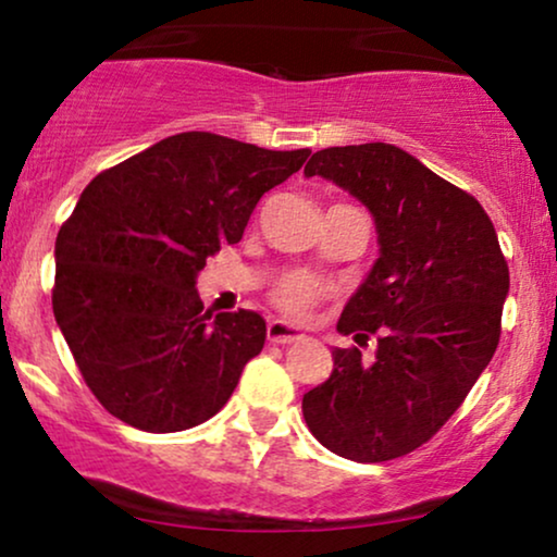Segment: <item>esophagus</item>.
<instances>
[{"label":"esophagus","instance_id":"1","mask_svg":"<svg viewBox=\"0 0 557 557\" xmlns=\"http://www.w3.org/2000/svg\"><path fill=\"white\" fill-rule=\"evenodd\" d=\"M265 333H268V341H271V343H297V341L305 338V333H301L299 327H294V325H289V322H284V320H271V322H268Z\"/></svg>","mask_w":557,"mask_h":557}]
</instances>
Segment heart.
I'll use <instances>...</instances> for the list:
<instances>
[{
	"mask_svg": "<svg viewBox=\"0 0 557 557\" xmlns=\"http://www.w3.org/2000/svg\"><path fill=\"white\" fill-rule=\"evenodd\" d=\"M325 292L327 289L322 281L307 276V273H292V276H286L276 286V294H273V297H276V305L281 310L292 314H305L325 297Z\"/></svg>",
	"mask_w": 557,
	"mask_h": 557,
	"instance_id": "obj_1",
	"label": "heart"
}]
</instances>
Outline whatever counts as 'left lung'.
Masks as SVG:
<instances>
[{
  "mask_svg": "<svg viewBox=\"0 0 557 557\" xmlns=\"http://www.w3.org/2000/svg\"><path fill=\"white\" fill-rule=\"evenodd\" d=\"M305 175L367 206L380 256L338 320L356 343L376 335L374 359L335 348L301 413L335 455L403 457L449 421L496 354L509 265L483 206L395 144L320 149Z\"/></svg>",
  "mask_w": 557,
  "mask_h": 557,
  "instance_id": "left-lung-1",
  "label": "left lung"
}]
</instances>
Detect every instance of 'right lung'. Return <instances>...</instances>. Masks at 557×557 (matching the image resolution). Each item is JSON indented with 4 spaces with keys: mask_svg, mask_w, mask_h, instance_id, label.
<instances>
[{
    "mask_svg": "<svg viewBox=\"0 0 557 557\" xmlns=\"http://www.w3.org/2000/svg\"><path fill=\"white\" fill-rule=\"evenodd\" d=\"M310 149L185 132L95 177L57 237L53 318L102 408L149 434L209 421L265 343L258 312L203 310L196 278Z\"/></svg>",
    "mask_w": 557,
    "mask_h": 557,
    "instance_id": "add662e5",
    "label": "right lung"
}]
</instances>
